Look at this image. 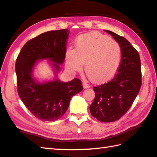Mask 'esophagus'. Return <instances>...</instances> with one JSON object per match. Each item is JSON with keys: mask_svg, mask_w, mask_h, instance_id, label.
Listing matches in <instances>:
<instances>
[{"mask_svg": "<svg viewBox=\"0 0 157 157\" xmlns=\"http://www.w3.org/2000/svg\"><path fill=\"white\" fill-rule=\"evenodd\" d=\"M82 85H83L84 88H88L90 87L89 84H88L86 83V82H84V81H83V83H82Z\"/></svg>", "mask_w": 157, "mask_h": 157, "instance_id": "1", "label": "esophagus"}]
</instances>
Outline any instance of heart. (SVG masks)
Segmentation results:
<instances>
[{
	"label": "heart",
	"instance_id": "1",
	"mask_svg": "<svg viewBox=\"0 0 157 157\" xmlns=\"http://www.w3.org/2000/svg\"><path fill=\"white\" fill-rule=\"evenodd\" d=\"M121 60L119 44L109 37L98 32L79 35L75 40V50L66 51L67 69L72 73L84 71L91 81L101 83L115 75Z\"/></svg>",
	"mask_w": 157,
	"mask_h": 157
}]
</instances>
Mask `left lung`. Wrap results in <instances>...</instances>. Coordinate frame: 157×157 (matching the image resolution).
Returning <instances> with one entry per match:
<instances>
[{
	"label": "left lung",
	"mask_w": 157,
	"mask_h": 157,
	"mask_svg": "<svg viewBox=\"0 0 157 157\" xmlns=\"http://www.w3.org/2000/svg\"><path fill=\"white\" fill-rule=\"evenodd\" d=\"M118 42L121 60L118 72L107 83L94 86L95 99L90 106V114L101 122L120 119L132 106L141 86V60L135 48L124 37L105 30Z\"/></svg>",
	"instance_id": "left-lung-1"
}]
</instances>
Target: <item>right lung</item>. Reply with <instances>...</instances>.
<instances>
[{"label": "right lung", "mask_w": 157, "mask_h": 157, "mask_svg": "<svg viewBox=\"0 0 157 157\" xmlns=\"http://www.w3.org/2000/svg\"><path fill=\"white\" fill-rule=\"evenodd\" d=\"M69 31H50L31 39L25 44L16 61L17 90L25 106L36 118L52 121L62 117L69 108L72 97L83 90L78 78L68 82L57 78L64 61ZM49 59L56 74L54 81L40 83L33 78L36 62Z\"/></svg>", "instance_id": "right-lung-1"}]
</instances>
